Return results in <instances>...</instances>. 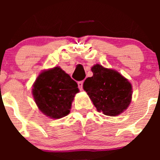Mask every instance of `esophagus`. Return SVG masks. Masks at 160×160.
Segmentation results:
<instances>
[{
	"label": "esophagus",
	"instance_id": "1",
	"mask_svg": "<svg viewBox=\"0 0 160 160\" xmlns=\"http://www.w3.org/2000/svg\"><path fill=\"white\" fill-rule=\"evenodd\" d=\"M77 84H78V88L80 90H82L83 89V81H79L78 83H77Z\"/></svg>",
	"mask_w": 160,
	"mask_h": 160
}]
</instances>
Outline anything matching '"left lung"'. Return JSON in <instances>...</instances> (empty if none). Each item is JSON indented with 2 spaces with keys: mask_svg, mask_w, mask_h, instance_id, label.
<instances>
[{
  "mask_svg": "<svg viewBox=\"0 0 160 160\" xmlns=\"http://www.w3.org/2000/svg\"><path fill=\"white\" fill-rule=\"evenodd\" d=\"M93 76L83 83L93 105L105 115L117 116L128 108L132 101V88L122 74L96 64L91 68Z\"/></svg>",
  "mask_w": 160,
  "mask_h": 160,
  "instance_id": "left-lung-1",
  "label": "left lung"
}]
</instances>
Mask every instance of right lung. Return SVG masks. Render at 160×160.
Segmentation results:
<instances>
[{"mask_svg": "<svg viewBox=\"0 0 160 160\" xmlns=\"http://www.w3.org/2000/svg\"><path fill=\"white\" fill-rule=\"evenodd\" d=\"M78 85L60 67L42 72L33 84L32 94L38 109L48 117L59 119L70 112Z\"/></svg>", "mask_w": 160, "mask_h": 160, "instance_id": "1", "label": "right lung"}]
</instances>
